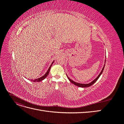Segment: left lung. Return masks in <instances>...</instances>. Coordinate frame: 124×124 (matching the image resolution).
<instances>
[{"instance_id": "1", "label": "left lung", "mask_w": 124, "mask_h": 124, "mask_svg": "<svg viewBox=\"0 0 124 124\" xmlns=\"http://www.w3.org/2000/svg\"><path fill=\"white\" fill-rule=\"evenodd\" d=\"M106 60L105 59V62H104V66H103V67L102 68V70L101 71V72H100V73H99V74L98 75V77H97L95 80H93V81H92L91 83H88V84H82V83H77V82H74V81H73V80H72L71 79H70V78L68 77V76H67V78H68L69 79V80L70 81V82L71 83H72V84H74L75 85H76V86H78V87H83V88H84V87H89V86H91V85H92L93 84H94L95 82L97 81V80L100 77V76H101V74L102 73V72H103V70H104V66H105V63H106Z\"/></svg>"}]
</instances>
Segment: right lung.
Here are the masks:
<instances>
[{"instance_id": "add662e5", "label": "right lung", "mask_w": 124, "mask_h": 124, "mask_svg": "<svg viewBox=\"0 0 124 124\" xmlns=\"http://www.w3.org/2000/svg\"><path fill=\"white\" fill-rule=\"evenodd\" d=\"M54 61H53V62H52L51 65H50V66L49 67V68H48L47 71H46V73H45V74L44 75V76H42V77L39 78H36V79H35V80H31V81L34 82H40V81H41L43 80L44 79H45V78H46L47 77V76L48 75V73H49L50 70V69H51V67H52V64H53V63H54Z\"/></svg>"}]
</instances>
